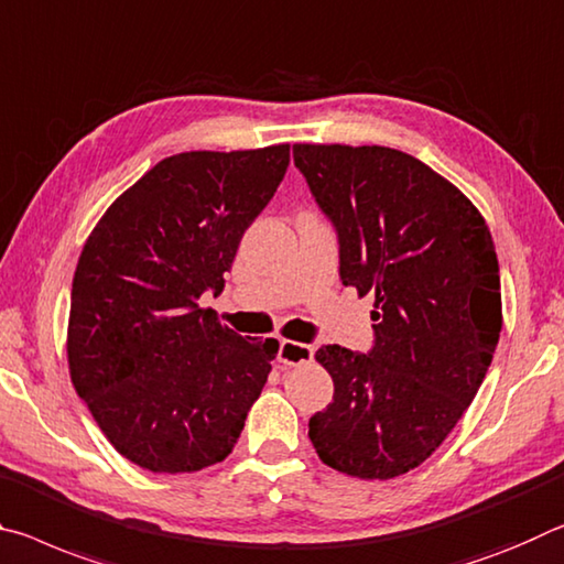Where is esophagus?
Here are the masks:
<instances>
[{
    "label": "esophagus",
    "mask_w": 564,
    "mask_h": 564,
    "mask_svg": "<svg viewBox=\"0 0 564 564\" xmlns=\"http://www.w3.org/2000/svg\"><path fill=\"white\" fill-rule=\"evenodd\" d=\"M312 355H315V347L312 345L294 343V339H282L276 359H280L282 365H302V362H310Z\"/></svg>",
    "instance_id": "1"
}]
</instances>
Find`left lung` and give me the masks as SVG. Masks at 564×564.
Returning <instances> with one entry per match:
<instances>
[{
	"instance_id": "obj_1",
	"label": "left lung",
	"mask_w": 564,
	"mask_h": 564,
	"mask_svg": "<svg viewBox=\"0 0 564 564\" xmlns=\"http://www.w3.org/2000/svg\"><path fill=\"white\" fill-rule=\"evenodd\" d=\"M294 164L335 221L343 284L375 294L372 352L317 349L335 397L310 440L337 473L400 477L447 440L490 369L502 329L490 227L408 152L300 142Z\"/></svg>"
}]
</instances>
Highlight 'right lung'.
I'll return each mask as SVG.
<instances>
[{
    "label": "right lung",
    "instance_id": "add662e5",
    "mask_svg": "<svg viewBox=\"0 0 564 564\" xmlns=\"http://www.w3.org/2000/svg\"><path fill=\"white\" fill-rule=\"evenodd\" d=\"M290 164V144L156 162L91 229L72 282V384L119 455L199 473L242 435L276 339L239 337L199 307Z\"/></svg>",
    "mask_w": 564,
    "mask_h": 564
}]
</instances>
